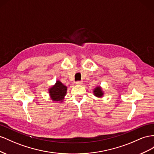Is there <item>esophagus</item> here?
<instances>
[{"instance_id":"1","label":"esophagus","mask_w":154,"mask_h":154,"mask_svg":"<svg viewBox=\"0 0 154 154\" xmlns=\"http://www.w3.org/2000/svg\"><path fill=\"white\" fill-rule=\"evenodd\" d=\"M76 85H82V81H77L76 82Z\"/></svg>"}]
</instances>
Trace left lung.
<instances>
[{"mask_svg": "<svg viewBox=\"0 0 154 154\" xmlns=\"http://www.w3.org/2000/svg\"><path fill=\"white\" fill-rule=\"evenodd\" d=\"M94 95L97 97H100L103 95V91H102V89L100 88V87H97L94 90Z\"/></svg>", "mask_w": 154, "mask_h": 154, "instance_id": "left-lung-1", "label": "left lung"}]
</instances>
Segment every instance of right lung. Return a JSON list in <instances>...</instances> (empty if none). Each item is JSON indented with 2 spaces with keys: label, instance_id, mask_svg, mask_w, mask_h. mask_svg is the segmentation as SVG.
<instances>
[{
  "label": "right lung",
  "instance_id": "right-lung-1",
  "mask_svg": "<svg viewBox=\"0 0 154 154\" xmlns=\"http://www.w3.org/2000/svg\"><path fill=\"white\" fill-rule=\"evenodd\" d=\"M66 91L67 87L64 86L59 81H57L55 85L49 89V93L51 99L54 101L62 102L64 96L66 94Z\"/></svg>",
  "mask_w": 154,
  "mask_h": 154
}]
</instances>
